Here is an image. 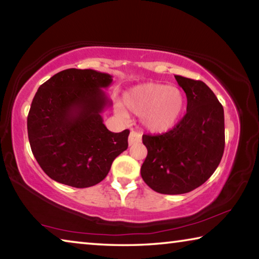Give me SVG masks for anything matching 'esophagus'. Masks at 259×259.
Wrapping results in <instances>:
<instances>
[{"label": "esophagus", "instance_id": "34e87169", "mask_svg": "<svg viewBox=\"0 0 259 259\" xmlns=\"http://www.w3.org/2000/svg\"><path fill=\"white\" fill-rule=\"evenodd\" d=\"M142 142V135L138 131H131L129 135V145H134L136 143Z\"/></svg>", "mask_w": 259, "mask_h": 259}]
</instances>
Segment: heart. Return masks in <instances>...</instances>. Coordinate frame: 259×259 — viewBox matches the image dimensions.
<instances>
[{
    "instance_id": "1",
    "label": "heart",
    "mask_w": 259,
    "mask_h": 259,
    "mask_svg": "<svg viewBox=\"0 0 259 259\" xmlns=\"http://www.w3.org/2000/svg\"><path fill=\"white\" fill-rule=\"evenodd\" d=\"M124 106L136 115L152 133H165L174 128L181 117L185 98L181 89L163 83L147 82L125 91ZM121 115H125L123 107H119Z\"/></svg>"
}]
</instances>
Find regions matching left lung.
<instances>
[{
  "label": "left lung",
  "mask_w": 259,
  "mask_h": 259,
  "mask_svg": "<svg viewBox=\"0 0 259 259\" xmlns=\"http://www.w3.org/2000/svg\"><path fill=\"white\" fill-rule=\"evenodd\" d=\"M187 98L186 114L171 130L143 135L147 156L140 175L161 194H184L207 182L225 147L224 108L202 81L175 75Z\"/></svg>",
  "instance_id": "obj_1"
}]
</instances>
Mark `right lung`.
Returning a JSON list of instances; mask_svg holds the SVG:
<instances>
[{
  "instance_id": "1",
  "label": "right lung",
  "mask_w": 259,
  "mask_h": 259,
  "mask_svg": "<svg viewBox=\"0 0 259 259\" xmlns=\"http://www.w3.org/2000/svg\"><path fill=\"white\" fill-rule=\"evenodd\" d=\"M112 81L106 73L69 68L38 88L27 116L28 139L51 179L76 188L94 186L128 148V129L116 134L103 123L102 113L112 105L103 88Z\"/></svg>"
}]
</instances>
